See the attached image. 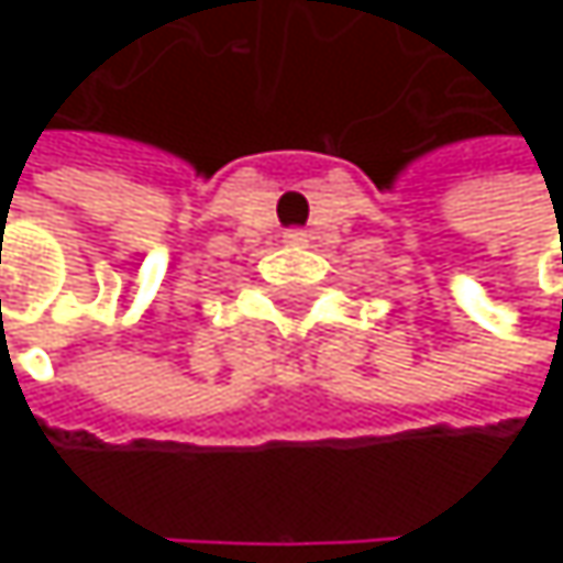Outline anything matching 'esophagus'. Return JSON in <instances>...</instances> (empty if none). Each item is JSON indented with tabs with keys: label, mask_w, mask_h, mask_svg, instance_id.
I'll return each instance as SVG.
<instances>
[{
	"label": "esophagus",
	"mask_w": 563,
	"mask_h": 563,
	"mask_svg": "<svg viewBox=\"0 0 563 563\" xmlns=\"http://www.w3.org/2000/svg\"><path fill=\"white\" fill-rule=\"evenodd\" d=\"M286 238H289L292 244H302V241H306V234H302V231H289Z\"/></svg>",
	"instance_id": "34e87169"
}]
</instances>
